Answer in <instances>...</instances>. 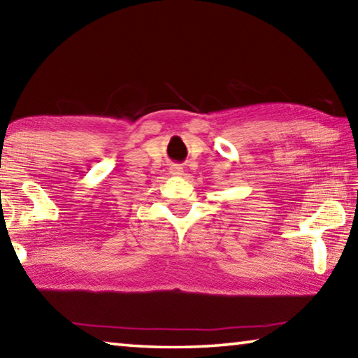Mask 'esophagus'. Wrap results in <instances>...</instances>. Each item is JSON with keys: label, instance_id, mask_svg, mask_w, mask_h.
I'll return each mask as SVG.
<instances>
[{"label": "esophagus", "instance_id": "34e87169", "mask_svg": "<svg viewBox=\"0 0 358 358\" xmlns=\"http://www.w3.org/2000/svg\"><path fill=\"white\" fill-rule=\"evenodd\" d=\"M183 167H181L180 164H173L172 167H171V173L172 175H177V177H180V175H183Z\"/></svg>", "mask_w": 358, "mask_h": 358}]
</instances>
